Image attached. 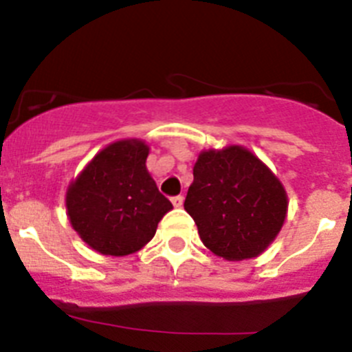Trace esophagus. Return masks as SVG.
Segmentation results:
<instances>
[{
  "label": "esophagus",
  "instance_id": "34e87169",
  "mask_svg": "<svg viewBox=\"0 0 352 352\" xmlns=\"http://www.w3.org/2000/svg\"><path fill=\"white\" fill-rule=\"evenodd\" d=\"M170 203H173L174 208H182L183 206V197H182V195H176V197L170 199Z\"/></svg>",
  "mask_w": 352,
  "mask_h": 352
}]
</instances>
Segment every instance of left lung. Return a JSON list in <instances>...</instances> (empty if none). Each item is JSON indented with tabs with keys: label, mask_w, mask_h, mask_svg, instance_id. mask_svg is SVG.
<instances>
[{
	"label": "left lung",
	"mask_w": 352,
	"mask_h": 352,
	"mask_svg": "<svg viewBox=\"0 0 352 352\" xmlns=\"http://www.w3.org/2000/svg\"><path fill=\"white\" fill-rule=\"evenodd\" d=\"M287 206L278 176L245 146L199 153L185 210L214 256L226 261L261 256L282 231Z\"/></svg>",
	"instance_id": "8db88e82"
}]
</instances>
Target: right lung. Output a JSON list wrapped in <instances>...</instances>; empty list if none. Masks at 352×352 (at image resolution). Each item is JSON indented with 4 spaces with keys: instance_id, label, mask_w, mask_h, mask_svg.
Returning a JSON list of instances; mask_svg holds the SVG:
<instances>
[{
    "instance_id": "right-lung-1",
    "label": "right lung",
    "mask_w": 352,
    "mask_h": 352,
    "mask_svg": "<svg viewBox=\"0 0 352 352\" xmlns=\"http://www.w3.org/2000/svg\"><path fill=\"white\" fill-rule=\"evenodd\" d=\"M148 155L142 139L114 141L68 185L65 206L70 226L102 256L123 257L144 248L173 210L146 167Z\"/></svg>"
}]
</instances>
